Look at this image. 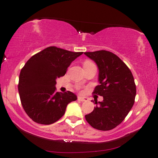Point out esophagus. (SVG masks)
I'll return each mask as SVG.
<instances>
[{"instance_id": "34e87169", "label": "esophagus", "mask_w": 158, "mask_h": 158, "mask_svg": "<svg viewBox=\"0 0 158 158\" xmlns=\"http://www.w3.org/2000/svg\"><path fill=\"white\" fill-rule=\"evenodd\" d=\"M77 99H78V101H81V102H84V101H88V99H87V98H84V97H81V96L78 97Z\"/></svg>"}]
</instances>
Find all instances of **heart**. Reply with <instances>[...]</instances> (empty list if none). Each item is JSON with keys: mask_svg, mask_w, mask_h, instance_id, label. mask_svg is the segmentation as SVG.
Returning a JSON list of instances; mask_svg holds the SVG:
<instances>
[{"mask_svg": "<svg viewBox=\"0 0 158 158\" xmlns=\"http://www.w3.org/2000/svg\"><path fill=\"white\" fill-rule=\"evenodd\" d=\"M92 62H90V61H85V63H91ZM85 63H84V64H85Z\"/></svg>", "mask_w": 158, "mask_h": 158, "instance_id": "1", "label": "heart"}]
</instances>
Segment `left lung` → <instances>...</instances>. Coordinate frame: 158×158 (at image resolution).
I'll return each instance as SVG.
<instances>
[{
	"label": "left lung",
	"mask_w": 158,
	"mask_h": 158,
	"mask_svg": "<svg viewBox=\"0 0 158 158\" xmlns=\"http://www.w3.org/2000/svg\"><path fill=\"white\" fill-rule=\"evenodd\" d=\"M96 63L99 69V85L93 94L103 96L102 102L94 108L85 119L94 128L110 131L125 119L132 109L136 87L131 70L118 56L106 50L85 52Z\"/></svg>",
	"instance_id": "1"
}]
</instances>
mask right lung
Instances as JSON below:
<instances>
[{
	"label": "right lung",
	"mask_w": 158,
	"mask_h": 158,
	"mask_svg": "<svg viewBox=\"0 0 158 158\" xmlns=\"http://www.w3.org/2000/svg\"><path fill=\"white\" fill-rule=\"evenodd\" d=\"M83 52L49 47L30 58L21 69L18 90L22 106L35 123L50 125L64 115L67 105L77 99L70 91L56 92V79L66 73Z\"/></svg>",
	"instance_id": "add662e5"
}]
</instances>
